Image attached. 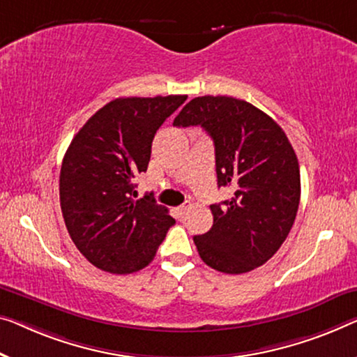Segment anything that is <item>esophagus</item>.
Segmentation results:
<instances>
[{"instance_id": "34e87169", "label": "esophagus", "mask_w": 357, "mask_h": 357, "mask_svg": "<svg viewBox=\"0 0 357 357\" xmlns=\"http://www.w3.org/2000/svg\"><path fill=\"white\" fill-rule=\"evenodd\" d=\"M189 206H190V205H188V204H184V205L178 206V208H176V215H178V218H183V216L185 215V213H188Z\"/></svg>"}]
</instances>
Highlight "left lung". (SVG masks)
Listing matches in <instances>:
<instances>
[{"label":"left lung","mask_w":357,"mask_h":357,"mask_svg":"<svg viewBox=\"0 0 357 357\" xmlns=\"http://www.w3.org/2000/svg\"><path fill=\"white\" fill-rule=\"evenodd\" d=\"M173 125L208 132L218 185L234 190L231 200L210 205L211 229L194 236L200 258L226 274L264 264L289 236L300 205V167L284 130L247 100L227 96L192 99Z\"/></svg>","instance_id":"8db88e82"}]
</instances>
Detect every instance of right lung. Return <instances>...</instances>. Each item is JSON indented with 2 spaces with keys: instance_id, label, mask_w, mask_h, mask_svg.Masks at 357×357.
Segmentation results:
<instances>
[{
  "instance_id": "right-lung-1",
  "label": "right lung",
  "mask_w": 357,
  "mask_h": 357,
  "mask_svg": "<svg viewBox=\"0 0 357 357\" xmlns=\"http://www.w3.org/2000/svg\"><path fill=\"white\" fill-rule=\"evenodd\" d=\"M188 96L119 98L83 125L62 160V216L79 253L112 274L152 261L174 220L152 192L135 200L153 136Z\"/></svg>"
}]
</instances>
